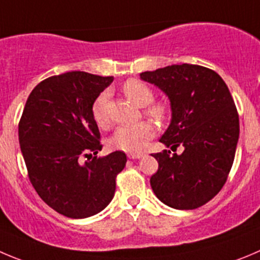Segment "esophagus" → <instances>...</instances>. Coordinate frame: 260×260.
Masks as SVG:
<instances>
[{
    "label": "esophagus",
    "instance_id": "34e87169",
    "mask_svg": "<svg viewBox=\"0 0 260 260\" xmlns=\"http://www.w3.org/2000/svg\"><path fill=\"white\" fill-rule=\"evenodd\" d=\"M144 152H132V154L128 155V157L129 159H141V157H144Z\"/></svg>",
    "mask_w": 260,
    "mask_h": 260
}]
</instances>
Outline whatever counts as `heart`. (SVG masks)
Returning <instances> with one entry per match:
<instances>
[{
	"instance_id": "heart-1",
	"label": "heart",
	"mask_w": 260,
	"mask_h": 260,
	"mask_svg": "<svg viewBox=\"0 0 260 260\" xmlns=\"http://www.w3.org/2000/svg\"><path fill=\"white\" fill-rule=\"evenodd\" d=\"M123 92L128 100L135 105L144 108L154 100V93L151 88L138 79H128L122 87ZM108 93L103 92L99 94L92 106V115L94 122L100 128H106L109 125L108 115ZM146 114L154 118L156 122H163L167 118L168 109L163 104H154L146 109ZM155 135L154 125L150 122H140L136 124L120 125L114 131L109 137V147L114 150H122L125 152L142 151L146 146L147 141Z\"/></svg>"
}]
</instances>
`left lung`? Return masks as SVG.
<instances>
[{
	"instance_id": "left-lung-1",
	"label": "left lung",
	"mask_w": 260,
	"mask_h": 260,
	"mask_svg": "<svg viewBox=\"0 0 260 260\" xmlns=\"http://www.w3.org/2000/svg\"><path fill=\"white\" fill-rule=\"evenodd\" d=\"M140 78L171 103V123L159 141L172 150L183 146L181 155H152L159 163L152 191L168 207L196 209L219 192L234 164L240 135L234 99L220 75L200 65H169Z\"/></svg>"
}]
</instances>
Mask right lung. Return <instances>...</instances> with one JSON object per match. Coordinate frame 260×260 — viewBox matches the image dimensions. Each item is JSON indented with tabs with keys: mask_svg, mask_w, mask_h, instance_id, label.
Here are the masks:
<instances>
[{
	"mask_svg": "<svg viewBox=\"0 0 260 260\" xmlns=\"http://www.w3.org/2000/svg\"><path fill=\"white\" fill-rule=\"evenodd\" d=\"M113 79L86 72L50 77L30 92L19 123L31 185L48 207L68 218L105 209L115 193L116 174L127 163L123 151L97 156L103 146L92 106Z\"/></svg>",
	"mask_w": 260,
	"mask_h": 260,
	"instance_id": "right-lung-1",
	"label": "right lung"
}]
</instances>
